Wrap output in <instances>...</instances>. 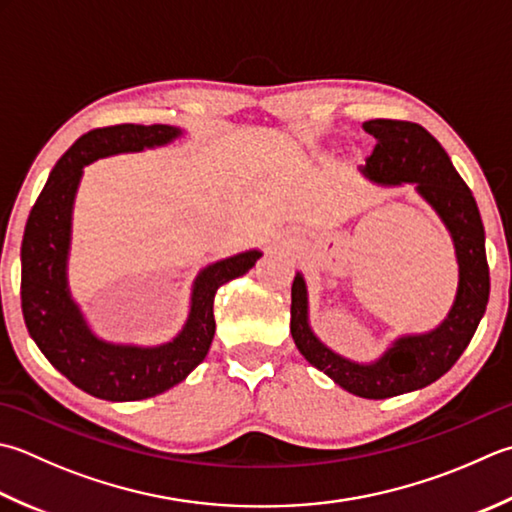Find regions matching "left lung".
<instances>
[{
  "mask_svg": "<svg viewBox=\"0 0 512 512\" xmlns=\"http://www.w3.org/2000/svg\"><path fill=\"white\" fill-rule=\"evenodd\" d=\"M364 130L377 144L359 173L377 186L413 184L453 239L459 270L453 306L433 330L399 335L375 362H353L310 328L306 279L297 273L290 288V333L306 362L337 386L364 399H386L433 384L453 368L486 313L490 275L482 215L442 144L419 124L395 119H370Z\"/></svg>",
  "mask_w": 512,
  "mask_h": 512,
  "instance_id": "obj_1",
  "label": "left lung"
}]
</instances>
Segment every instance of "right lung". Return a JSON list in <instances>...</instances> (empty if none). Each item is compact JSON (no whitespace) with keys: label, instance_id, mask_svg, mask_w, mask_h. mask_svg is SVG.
Listing matches in <instances>:
<instances>
[{"label":"right lung","instance_id":"right-lung-1","mask_svg":"<svg viewBox=\"0 0 512 512\" xmlns=\"http://www.w3.org/2000/svg\"><path fill=\"white\" fill-rule=\"evenodd\" d=\"M182 135V128L168 124H119L90 130L59 157L26 222L22 313L28 333L68 382L108 402H137L184 382L204 362L213 342L217 288L246 275L262 257V250L250 248L199 270L190 286L186 322L170 342L115 344L90 328L68 286L73 206L84 166L102 157L168 146Z\"/></svg>","mask_w":512,"mask_h":512}]
</instances>
